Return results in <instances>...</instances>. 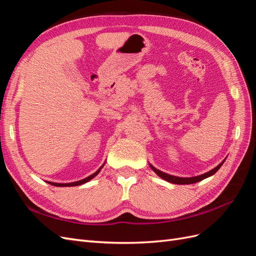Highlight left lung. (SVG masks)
Listing matches in <instances>:
<instances>
[{"mask_svg": "<svg viewBox=\"0 0 256 256\" xmlns=\"http://www.w3.org/2000/svg\"><path fill=\"white\" fill-rule=\"evenodd\" d=\"M224 161H226V159H224L219 166H216L214 168H212V171H209V172H207L205 174H202V175L194 176V177H178V176H173V175H170V174H166L164 172L159 171V170H157L156 168L152 166V164H150V168L152 170V171L156 173L160 178H162V180H166L168 182L176 184H194V182L203 180H205V178L214 175L221 168V166L223 164Z\"/></svg>", "mask_w": 256, "mask_h": 256, "instance_id": "left-lung-1", "label": "left lung"}]
</instances>
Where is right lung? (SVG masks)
<instances>
[{
  "label": "right lung",
  "mask_w": 256,
  "mask_h": 256,
  "mask_svg": "<svg viewBox=\"0 0 256 256\" xmlns=\"http://www.w3.org/2000/svg\"><path fill=\"white\" fill-rule=\"evenodd\" d=\"M104 166V164L99 168V170L97 172H95L94 174H92V175H90L88 177H86V178H84V180H78V182H69V184H58V182H48L50 184H53V186H56V187H74V186H79V184H84V182H90V180H92V178H94L96 175H98V173L100 172V170L102 168V166Z\"/></svg>",
  "instance_id": "right-lung-1"
}]
</instances>
